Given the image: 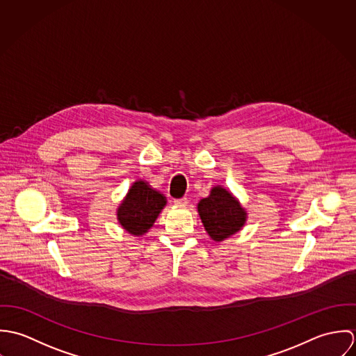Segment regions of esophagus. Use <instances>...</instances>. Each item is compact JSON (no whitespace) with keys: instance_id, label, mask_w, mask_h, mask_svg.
<instances>
[{"instance_id":"obj_1","label":"esophagus","mask_w":356,"mask_h":356,"mask_svg":"<svg viewBox=\"0 0 356 356\" xmlns=\"http://www.w3.org/2000/svg\"><path fill=\"white\" fill-rule=\"evenodd\" d=\"M189 203V200L186 199V197H184V199H177V200H174V204L175 205H178V207H185V205H188Z\"/></svg>"}]
</instances>
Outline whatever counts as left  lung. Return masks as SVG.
<instances>
[{
	"mask_svg": "<svg viewBox=\"0 0 356 356\" xmlns=\"http://www.w3.org/2000/svg\"><path fill=\"white\" fill-rule=\"evenodd\" d=\"M197 212L211 240L220 243L238 233L247 223V209L222 185L211 189L208 197L197 204Z\"/></svg>",
	"mask_w": 356,
	"mask_h": 356,
	"instance_id": "left-lung-1",
	"label": "left lung"
}]
</instances>
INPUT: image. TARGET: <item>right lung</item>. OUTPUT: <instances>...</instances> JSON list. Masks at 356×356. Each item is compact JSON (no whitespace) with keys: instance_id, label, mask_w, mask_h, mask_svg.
<instances>
[{"instance_id":"obj_1","label":"right lung","mask_w":356,"mask_h":356,"mask_svg":"<svg viewBox=\"0 0 356 356\" xmlns=\"http://www.w3.org/2000/svg\"><path fill=\"white\" fill-rule=\"evenodd\" d=\"M165 204L164 195L147 181L137 179L119 204L116 219L127 233L140 237L148 233Z\"/></svg>"}]
</instances>
